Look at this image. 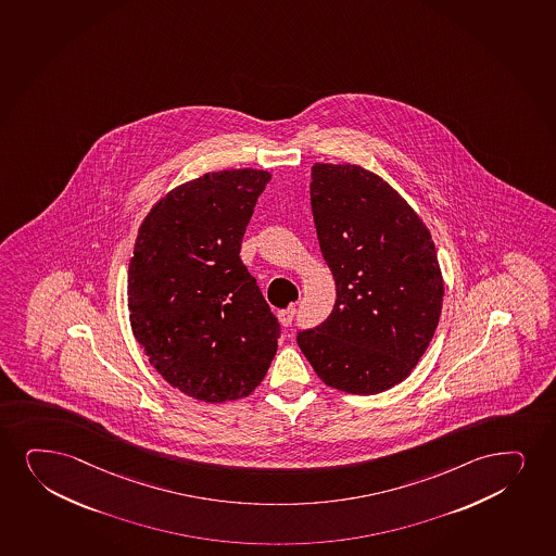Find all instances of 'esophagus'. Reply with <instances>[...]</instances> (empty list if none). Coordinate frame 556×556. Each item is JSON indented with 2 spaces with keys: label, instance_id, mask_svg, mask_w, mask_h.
Listing matches in <instances>:
<instances>
[{
  "label": "esophagus",
  "instance_id": "obj_1",
  "mask_svg": "<svg viewBox=\"0 0 556 556\" xmlns=\"http://www.w3.org/2000/svg\"><path fill=\"white\" fill-rule=\"evenodd\" d=\"M277 316H279V323H281L285 328H288L290 324L294 323L295 307L282 308Z\"/></svg>",
  "mask_w": 556,
  "mask_h": 556
}]
</instances>
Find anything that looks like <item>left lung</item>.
<instances>
[{"instance_id":"obj_1","label":"left lung","mask_w":556,"mask_h":556,"mask_svg":"<svg viewBox=\"0 0 556 556\" xmlns=\"http://www.w3.org/2000/svg\"><path fill=\"white\" fill-rule=\"evenodd\" d=\"M311 207L337 298L324 323L298 331V344L324 384L356 395L390 390L439 326L444 285L431 233L362 166L316 163Z\"/></svg>"}]
</instances>
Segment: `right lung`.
<instances>
[{
    "instance_id": "1",
    "label": "right lung",
    "mask_w": 556,
    "mask_h": 556,
    "mask_svg": "<svg viewBox=\"0 0 556 556\" xmlns=\"http://www.w3.org/2000/svg\"><path fill=\"white\" fill-rule=\"evenodd\" d=\"M268 172L204 174L168 192L138 230L127 294L150 364L189 397H248L266 377L281 324L241 262Z\"/></svg>"
}]
</instances>
